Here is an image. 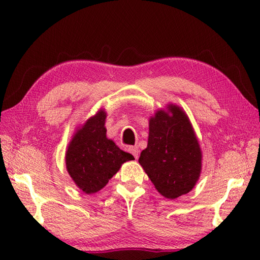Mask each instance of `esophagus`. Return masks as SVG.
Listing matches in <instances>:
<instances>
[{"label":"esophagus","mask_w":260,"mask_h":260,"mask_svg":"<svg viewBox=\"0 0 260 260\" xmlns=\"http://www.w3.org/2000/svg\"><path fill=\"white\" fill-rule=\"evenodd\" d=\"M129 152L133 154V156L135 157V158H139V153H140V150H139V147H137V145H134V146H131L129 148Z\"/></svg>","instance_id":"obj_1"}]
</instances>
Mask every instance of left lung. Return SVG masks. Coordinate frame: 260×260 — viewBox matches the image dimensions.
<instances>
[{
    "mask_svg": "<svg viewBox=\"0 0 260 260\" xmlns=\"http://www.w3.org/2000/svg\"><path fill=\"white\" fill-rule=\"evenodd\" d=\"M168 108L169 113L158 110L150 119L147 147L139 162L156 190L175 199L189 193L197 183L202 155L185 113L174 105Z\"/></svg>",
    "mask_w": 260,
    "mask_h": 260,
    "instance_id": "obj_1",
    "label": "left lung"
}]
</instances>
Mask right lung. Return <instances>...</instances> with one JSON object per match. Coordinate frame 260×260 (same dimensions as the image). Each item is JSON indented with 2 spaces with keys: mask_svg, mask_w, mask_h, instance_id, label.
I'll use <instances>...</instances> for the list:
<instances>
[{
  "mask_svg": "<svg viewBox=\"0 0 260 260\" xmlns=\"http://www.w3.org/2000/svg\"><path fill=\"white\" fill-rule=\"evenodd\" d=\"M106 113L98 112L77 132L66 153L68 173L77 186L88 194L95 193L108 183L121 164L134 156L121 151L106 137Z\"/></svg>",
  "mask_w": 260,
  "mask_h": 260,
  "instance_id": "obj_1",
  "label": "right lung"
}]
</instances>
